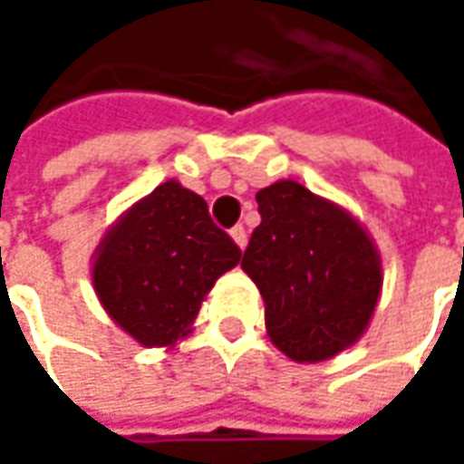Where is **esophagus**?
Masks as SVG:
<instances>
[{"mask_svg":"<svg viewBox=\"0 0 464 464\" xmlns=\"http://www.w3.org/2000/svg\"><path fill=\"white\" fill-rule=\"evenodd\" d=\"M229 235H232V240L237 242V247L245 250V245H247V229H245L242 224H237V227H232V232H229Z\"/></svg>","mask_w":464,"mask_h":464,"instance_id":"esophagus-1","label":"esophagus"}]
</instances>
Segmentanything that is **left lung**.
I'll return each instance as SVG.
<instances>
[{"label": "left lung", "mask_w": 464, "mask_h": 464, "mask_svg": "<svg viewBox=\"0 0 464 464\" xmlns=\"http://www.w3.org/2000/svg\"><path fill=\"white\" fill-rule=\"evenodd\" d=\"M260 224L242 256L274 346L299 364L351 348L382 292V258L364 224L296 180L256 193Z\"/></svg>", "instance_id": "left-lung-1"}]
</instances>
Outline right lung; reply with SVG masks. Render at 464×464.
<instances>
[{
    "label": "right lung",
    "mask_w": 464,
    "mask_h": 464,
    "mask_svg": "<svg viewBox=\"0 0 464 464\" xmlns=\"http://www.w3.org/2000/svg\"><path fill=\"white\" fill-rule=\"evenodd\" d=\"M242 250L208 217L206 201L178 180L157 186L105 232L92 256L102 310L147 348L186 338L217 278Z\"/></svg>",
    "instance_id": "1"
}]
</instances>
